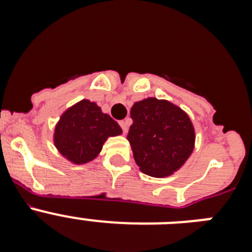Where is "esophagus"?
Listing matches in <instances>:
<instances>
[{
    "mask_svg": "<svg viewBox=\"0 0 252 252\" xmlns=\"http://www.w3.org/2000/svg\"><path fill=\"white\" fill-rule=\"evenodd\" d=\"M128 125H130V119L122 120V121L120 122V126H121V128H122V131H124V133H127Z\"/></svg>",
    "mask_w": 252,
    "mask_h": 252,
    "instance_id": "34e87169",
    "label": "esophagus"
}]
</instances>
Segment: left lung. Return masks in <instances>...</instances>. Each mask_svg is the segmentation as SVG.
<instances>
[{"instance_id":"obj_1","label":"left lung","mask_w":252,"mask_h":252,"mask_svg":"<svg viewBox=\"0 0 252 252\" xmlns=\"http://www.w3.org/2000/svg\"><path fill=\"white\" fill-rule=\"evenodd\" d=\"M127 140L133 159L144 174L173 175L194 150L195 130L188 113L179 106L155 97L135 102Z\"/></svg>"}]
</instances>
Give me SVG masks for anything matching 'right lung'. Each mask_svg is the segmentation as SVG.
I'll return each instance as SVG.
<instances>
[{"label":"right lung","instance_id":"add662e5","mask_svg":"<svg viewBox=\"0 0 252 252\" xmlns=\"http://www.w3.org/2000/svg\"><path fill=\"white\" fill-rule=\"evenodd\" d=\"M122 133L120 125L90 99L66 108L57 122L53 141L64 159L82 165L98 157L108 137Z\"/></svg>","mask_w":252,"mask_h":252}]
</instances>
